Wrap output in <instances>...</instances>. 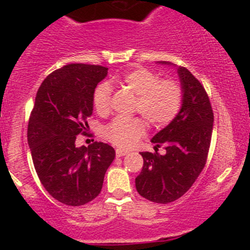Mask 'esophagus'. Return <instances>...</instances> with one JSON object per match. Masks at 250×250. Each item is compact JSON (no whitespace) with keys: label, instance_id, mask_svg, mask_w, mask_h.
<instances>
[{"label":"esophagus","instance_id":"obj_1","mask_svg":"<svg viewBox=\"0 0 250 250\" xmlns=\"http://www.w3.org/2000/svg\"><path fill=\"white\" fill-rule=\"evenodd\" d=\"M128 154V150H125V149H121V148H117L116 149V156L121 157V156H125V155Z\"/></svg>","mask_w":250,"mask_h":250}]
</instances>
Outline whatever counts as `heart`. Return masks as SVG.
Wrapping results in <instances>:
<instances>
[{
  "instance_id": "1",
  "label": "heart",
  "mask_w": 250,
  "mask_h": 250,
  "mask_svg": "<svg viewBox=\"0 0 250 250\" xmlns=\"http://www.w3.org/2000/svg\"><path fill=\"white\" fill-rule=\"evenodd\" d=\"M122 87L136 95L134 110L142 114L154 127H165L179 114L182 107V89L176 81L160 79L147 68H135L120 80ZM93 105L101 115L110 110V89L107 84L97 85L93 94ZM146 123L141 117H115L105 125L103 134L109 142L129 148L145 134Z\"/></svg>"
}]
</instances>
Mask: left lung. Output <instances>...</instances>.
I'll list each match as a JSON object with an SVG mask.
<instances>
[{"mask_svg":"<svg viewBox=\"0 0 250 250\" xmlns=\"http://www.w3.org/2000/svg\"><path fill=\"white\" fill-rule=\"evenodd\" d=\"M166 63V62H165ZM183 100L180 113L151 139L155 153L143 151V168L135 179L142 197L169 203L189 190L205 168L213 133L214 113L207 91L187 68L180 67ZM165 145L166 154L157 148Z\"/></svg>","mask_w":250,"mask_h":250,"instance_id":"left-lung-1","label":"left lung"}]
</instances>
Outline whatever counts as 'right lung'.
<instances>
[{"instance_id": "add662e5", "label": "right lung", "mask_w": 250, "mask_h": 250, "mask_svg": "<svg viewBox=\"0 0 250 250\" xmlns=\"http://www.w3.org/2000/svg\"><path fill=\"white\" fill-rule=\"evenodd\" d=\"M108 74L102 65L71 63L49 74L40 85L28 123V145L40 181L54 199L82 206L101 193L115 157L111 146L94 142L77 148L87 130L93 94Z\"/></svg>"}]
</instances>
